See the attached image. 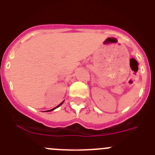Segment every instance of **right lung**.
I'll return each mask as SVG.
<instances>
[{
    "instance_id": "add662e5",
    "label": "right lung",
    "mask_w": 155,
    "mask_h": 155,
    "mask_svg": "<svg viewBox=\"0 0 155 155\" xmlns=\"http://www.w3.org/2000/svg\"><path fill=\"white\" fill-rule=\"evenodd\" d=\"M63 102H64V101H63ZM63 102H61V103H60V105H57V106H56V107H55V108H52V109H50V110H48V111H46V112H51V111L54 110V109H56V108H58V107H60V105H62V104H63Z\"/></svg>"
}]
</instances>
